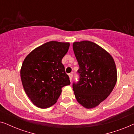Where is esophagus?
I'll return each instance as SVG.
<instances>
[{"label":"esophagus","instance_id":"1","mask_svg":"<svg viewBox=\"0 0 134 134\" xmlns=\"http://www.w3.org/2000/svg\"><path fill=\"white\" fill-rule=\"evenodd\" d=\"M69 80H70V81L71 82V80H72V74H69Z\"/></svg>","mask_w":134,"mask_h":134}]
</instances>
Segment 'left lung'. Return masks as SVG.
I'll use <instances>...</instances> for the list:
<instances>
[{
  "mask_svg": "<svg viewBox=\"0 0 134 134\" xmlns=\"http://www.w3.org/2000/svg\"><path fill=\"white\" fill-rule=\"evenodd\" d=\"M73 51L78 62L80 79L72 85L77 100L86 109H93L109 96L117 81L112 56L90 41L74 42Z\"/></svg>",
  "mask_w": 134,
  "mask_h": 134,
  "instance_id": "left-lung-1",
  "label": "left lung"
}]
</instances>
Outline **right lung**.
Here are the masks:
<instances>
[{"label": "right lung", "instance_id": "add662e5", "mask_svg": "<svg viewBox=\"0 0 134 134\" xmlns=\"http://www.w3.org/2000/svg\"><path fill=\"white\" fill-rule=\"evenodd\" d=\"M69 43L51 41L34 49L24 60L21 69L22 83L32 103L41 109L57 102L63 87L70 85L62 60Z\"/></svg>", "mask_w": 134, "mask_h": 134}]
</instances>
